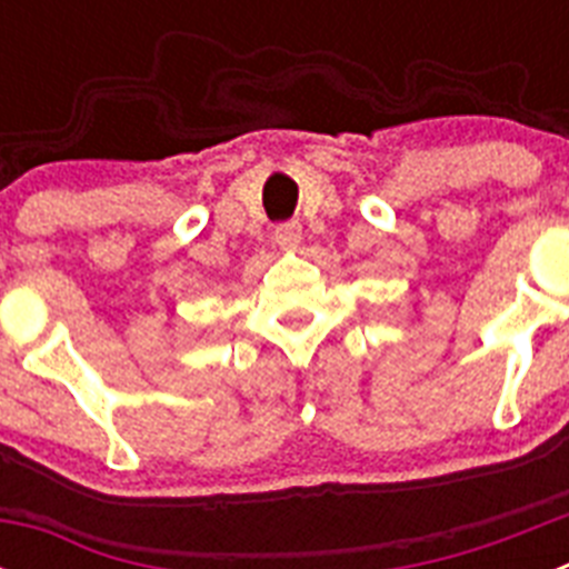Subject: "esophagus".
I'll list each match as a JSON object with an SVG mask.
<instances>
[{
    "label": "esophagus",
    "instance_id": "34e87169",
    "mask_svg": "<svg viewBox=\"0 0 569 569\" xmlns=\"http://www.w3.org/2000/svg\"><path fill=\"white\" fill-rule=\"evenodd\" d=\"M273 239L281 250H296L301 241V224L299 222H281L276 224Z\"/></svg>",
    "mask_w": 569,
    "mask_h": 569
}]
</instances>
